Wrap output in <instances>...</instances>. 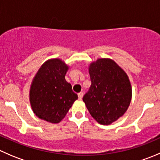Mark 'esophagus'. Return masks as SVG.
I'll use <instances>...</instances> for the list:
<instances>
[{
	"label": "esophagus",
	"mask_w": 160,
	"mask_h": 160,
	"mask_svg": "<svg viewBox=\"0 0 160 160\" xmlns=\"http://www.w3.org/2000/svg\"><path fill=\"white\" fill-rule=\"evenodd\" d=\"M83 93H78V98H79V99L80 100H82V98H83Z\"/></svg>",
	"instance_id": "1"
}]
</instances>
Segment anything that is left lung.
<instances>
[{
    "label": "left lung",
    "mask_w": 160,
    "mask_h": 160,
    "mask_svg": "<svg viewBox=\"0 0 160 160\" xmlns=\"http://www.w3.org/2000/svg\"><path fill=\"white\" fill-rule=\"evenodd\" d=\"M88 71L91 86L83 102L98 123L111 125L123 116L130 105L132 89L128 76L109 58L91 62Z\"/></svg>",
    "instance_id": "8db88e82"
}]
</instances>
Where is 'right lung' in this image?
Masks as SVG:
<instances>
[{
  "label": "right lung",
  "mask_w": 160,
  "mask_h": 160,
  "mask_svg": "<svg viewBox=\"0 0 160 160\" xmlns=\"http://www.w3.org/2000/svg\"><path fill=\"white\" fill-rule=\"evenodd\" d=\"M69 67L62 59L46 60L33 77L29 90V101L34 114L52 124L60 122L78 96L65 76Z\"/></svg>",
  "instance_id": "right-lung-1"
}]
</instances>
